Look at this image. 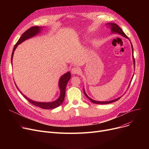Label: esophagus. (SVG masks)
<instances>
[{"mask_svg": "<svg viewBox=\"0 0 149 149\" xmlns=\"http://www.w3.org/2000/svg\"><path fill=\"white\" fill-rule=\"evenodd\" d=\"M80 72V70L78 67H74L71 69V73L72 74H79Z\"/></svg>", "mask_w": 149, "mask_h": 149, "instance_id": "esophagus-1", "label": "esophagus"}]
</instances>
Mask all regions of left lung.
I'll return each mask as SVG.
<instances>
[{
    "mask_svg": "<svg viewBox=\"0 0 149 149\" xmlns=\"http://www.w3.org/2000/svg\"><path fill=\"white\" fill-rule=\"evenodd\" d=\"M108 25H109V26L111 27V31L113 33H118L121 36H123V37H126L128 39L129 37L125 34V33L123 32V30L118 26L116 24H115V23H108ZM131 45H132V56H133V60H134V65H135V58H134V49H133V46H132V45L131 43ZM133 79V78H132ZM83 92H84V94L85 95V96L86 97L88 98H89L92 103H95V104H110L111 103H113V102H115V101L118 100L121 97H119L118 98H116L115 100H111V101H95L93 100L92 99H91L90 97H89L88 96V95L86 93L85 91H84V89H83Z\"/></svg>",
    "mask_w": 149,
    "mask_h": 149,
    "instance_id": "1",
    "label": "left lung"
}]
</instances>
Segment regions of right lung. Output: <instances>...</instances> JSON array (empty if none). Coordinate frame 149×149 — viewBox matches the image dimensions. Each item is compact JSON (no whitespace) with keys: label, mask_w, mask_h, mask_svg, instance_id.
Listing matches in <instances>:
<instances>
[{"label":"right lung","mask_w":149,"mask_h":149,"mask_svg":"<svg viewBox=\"0 0 149 149\" xmlns=\"http://www.w3.org/2000/svg\"><path fill=\"white\" fill-rule=\"evenodd\" d=\"M40 30H41L40 27L36 26H33V27L29 28L28 30H26L25 31L24 33H23V34L20 37V38L19 39V40L17 41L16 44L15 45L14 48H13L12 55H11V63H12L14 52L15 48H17V45H19V44H20L21 43H22L23 41H25V40H27L28 38H29L31 37H32L36 36V34H37L38 33H40ZM70 79V73L69 72L66 73L65 74H64L61 77L60 79L59 80V84H58L60 89V95L57 100H56L55 101H53V102H51V103L36 102V101L29 100L26 97H25V95H23L22 93V92H20V93L23 96H24V97L29 101L30 103H31V104L36 106H38L39 107L42 108V109H52L56 108V107H58L59 106H60L62 104V103L63 102L64 99H65V97L66 84H67V83H68V81ZM16 87H17V86H16ZM18 90L19 91V89H18Z\"/></svg>","instance_id":"obj_1"}]
</instances>
